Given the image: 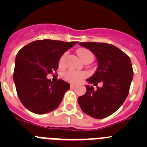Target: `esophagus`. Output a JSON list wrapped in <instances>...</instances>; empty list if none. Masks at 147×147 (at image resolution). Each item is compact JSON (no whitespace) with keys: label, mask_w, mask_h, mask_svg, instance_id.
Instances as JSON below:
<instances>
[{"label":"esophagus","mask_w":147,"mask_h":147,"mask_svg":"<svg viewBox=\"0 0 147 147\" xmlns=\"http://www.w3.org/2000/svg\"><path fill=\"white\" fill-rule=\"evenodd\" d=\"M75 87H76V85H75V84H73V83H71V88H74Z\"/></svg>","instance_id":"obj_1"}]
</instances>
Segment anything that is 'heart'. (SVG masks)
<instances>
[{"mask_svg":"<svg viewBox=\"0 0 147 147\" xmlns=\"http://www.w3.org/2000/svg\"><path fill=\"white\" fill-rule=\"evenodd\" d=\"M77 54L79 55V57H80V59L82 61H84L88 57L93 58V54L90 51L87 50V49H80V50H78ZM65 57L66 54H64L61 57L60 59H59V65H62L63 64ZM85 76H86V74L85 73L78 72V71H69L65 74V79H67V80H69L70 82H79L81 81L83 78L85 77Z\"/></svg>","mask_w":147,"mask_h":147,"instance_id":"obj_1","label":"heart"}]
</instances>
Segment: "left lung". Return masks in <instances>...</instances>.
I'll use <instances>...</instances> for the list:
<instances>
[{
  "label": "left lung",
  "mask_w": 147,
  "mask_h": 147,
  "mask_svg": "<svg viewBox=\"0 0 147 147\" xmlns=\"http://www.w3.org/2000/svg\"><path fill=\"white\" fill-rule=\"evenodd\" d=\"M90 50L98 62L96 71L86 81L90 84L102 81V88L85 85L86 93L78 98L82 110L97 119L106 118L123 105L128 96L133 71L129 57L113 45L104 42H80Z\"/></svg>",
  "instance_id": "obj_1"
}]
</instances>
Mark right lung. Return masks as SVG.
Instances as JSON below:
<instances>
[{
  "mask_svg": "<svg viewBox=\"0 0 147 147\" xmlns=\"http://www.w3.org/2000/svg\"><path fill=\"white\" fill-rule=\"evenodd\" d=\"M77 42L36 40L19 51L13 80L20 102L29 111L48 113L61 103L70 84L62 80L54 83L47 75L57 70L61 57Z\"/></svg>",
  "mask_w": 147,
  "mask_h": 147,
  "instance_id": "right-lung-1",
  "label": "right lung"
}]
</instances>
